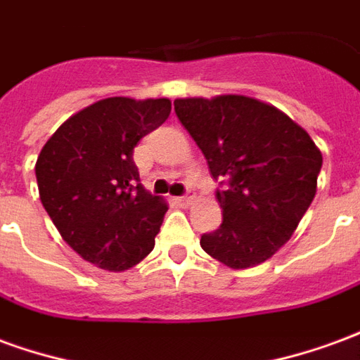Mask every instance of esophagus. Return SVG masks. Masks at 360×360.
I'll list each match as a JSON object with an SVG mask.
<instances>
[{
  "mask_svg": "<svg viewBox=\"0 0 360 360\" xmlns=\"http://www.w3.org/2000/svg\"><path fill=\"white\" fill-rule=\"evenodd\" d=\"M175 202L179 204V206H188V204L193 202V195H185V196H177L175 198Z\"/></svg>",
  "mask_w": 360,
  "mask_h": 360,
  "instance_id": "1",
  "label": "esophagus"
}]
</instances>
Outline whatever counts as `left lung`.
Here are the masks:
<instances>
[{
	"label": "left lung",
	"mask_w": 360,
	"mask_h": 360,
	"mask_svg": "<svg viewBox=\"0 0 360 360\" xmlns=\"http://www.w3.org/2000/svg\"><path fill=\"white\" fill-rule=\"evenodd\" d=\"M173 105L219 183L224 219L200 237V247L235 270L264 262L293 235L316 195L320 150L285 113L247 96L185 98Z\"/></svg>",
	"instance_id": "8db88e82"
}]
</instances>
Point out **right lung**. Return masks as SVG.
<instances>
[{"label":"right lung","mask_w":360,"mask_h":360,"mask_svg":"<svg viewBox=\"0 0 360 360\" xmlns=\"http://www.w3.org/2000/svg\"><path fill=\"white\" fill-rule=\"evenodd\" d=\"M169 111L167 98H105L67 119L38 156L40 200L53 226L103 270H127L154 249L167 206L144 191L133 152Z\"/></svg>","instance_id":"1"}]
</instances>
